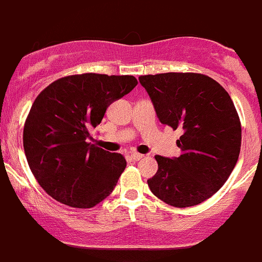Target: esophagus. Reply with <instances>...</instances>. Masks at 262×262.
<instances>
[{"instance_id":"34e87169","label":"esophagus","mask_w":262,"mask_h":262,"mask_svg":"<svg viewBox=\"0 0 262 262\" xmlns=\"http://www.w3.org/2000/svg\"><path fill=\"white\" fill-rule=\"evenodd\" d=\"M130 157H132V159H133V161H140V159L143 158V154H140V153H137V152H133L130 154Z\"/></svg>"}]
</instances>
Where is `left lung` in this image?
<instances>
[{
	"label": "left lung",
	"instance_id": "obj_1",
	"mask_svg": "<svg viewBox=\"0 0 262 262\" xmlns=\"http://www.w3.org/2000/svg\"><path fill=\"white\" fill-rule=\"evenodd\" d=\"M162 124L183 129L174 158L156 156L158 170L148 180L156 197L173 207H191L213 196L237 163L241 123L228 93L203 74L139 76Z\"/></svg>",
	"mask_w": 262,
	"mask_h": 262
}]
</instances>
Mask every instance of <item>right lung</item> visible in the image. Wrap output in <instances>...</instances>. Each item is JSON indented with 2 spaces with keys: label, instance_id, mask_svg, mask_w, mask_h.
<instances>
[{
  "label": "right lung",
  "instance_id": "obj_1",
  "mask_svg": "<svg viewBox=\"0 0 262 262\" xmlns=\"http://www.w3.org/2000/svg\"><path fill=\"white\" fill-rule=\"evenodd\" d=\"M137 84L132 75L88 73L57 79L37 95L25 122L24 149L49 196L70 207L92 208L112 193L125 158L88 138L110 104Z\"/></svg>",
  "mask_w": 262,
  "mask_h": 262
}]
</instances>
